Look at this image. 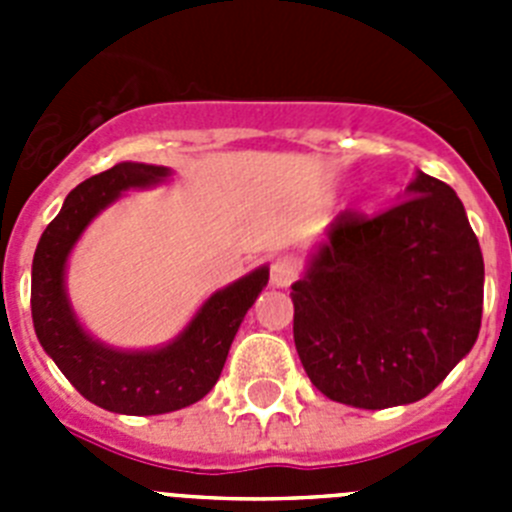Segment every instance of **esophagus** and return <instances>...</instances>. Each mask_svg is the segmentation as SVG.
Here are the masks:
<instances>
[{
  "instance_id": "esophagus-1",
  "label": "esophagus",
  "mask_w": 512,
  "mask_h": 512,
  "mask_svg": "<svg viewBox=\"0 0 512 512\" xmlns=\"http://www.w3.org/2000/svg\"><path fill=\"white\" fill-rule=\"evenodd\" d=\"M297 274H300V266H297V261L292 259V256H287V253H282V256H277V259L271 261L269 277L274 287H289V284L297 279Z\"/></svg>"
}]
</instances>
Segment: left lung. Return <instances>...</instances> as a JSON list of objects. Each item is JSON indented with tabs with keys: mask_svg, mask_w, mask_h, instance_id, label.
I'll return each mask as SVG.
<instances>
[{
	"mask_svg": "<svg viewBox=\"0 0 512 512\" xmlns=\"http://www.w3.org/2000/svg\"><path fill=\"white\" fill-rule=\"evenodd\" d=\"M482 297L485 261L464 205L418 171L390 210L330 223L292 284L297 354L330 400L410 405L472 351Z\"/></svg>",
	"mask_w": 512,
	"mask_h": 512,
	"instance_id": "obj_1",
	"label": "left lung"
}]
</instances>
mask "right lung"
<instances>
[{
  "label": "right lung",
  "mask_w": 512,
  "mask_h": 512,
  "mask_svg": "<svg viewBox=\"0 0 512 512\" xmlns=\"http://www.w3.org/2000/svg\"><path fill=\"white\" fill-rule=\"evenodd\" d=\"M166 166L122 161L71 189L61 212L40 235L33 256L30 307L43 351L63 377L99 408L122 415H161L202 400L215 387L230 343L269 282L259 266L217 289L171 343L151 351H120L92 338L66 295V261L94 217L128 189L166 182Z\"/></svg>",
  "instance_id": "add662e5"
}]
</instances>
